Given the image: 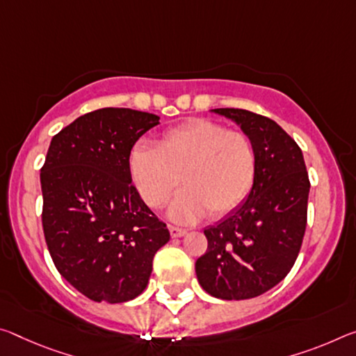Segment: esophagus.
I'll list each match as a JSON object with an SVG mask.
<instances>
[{
  "mask_svg": "<svg viewBox=\"0 0 356 356\" xmlns=\"http://www.w3.org/2000/svg\"><path fill=\"white\" fill-rule=\"evenodd\" d=\"M169 233H171V238H182V236L187 233L184 228H179V227H174V225H169Z\"/></svg>",
  "mask_w": 356,
  "mask_h": 356,
  "instance_id": "34e87169",
  "label": "esophagus"
}]
</instances>
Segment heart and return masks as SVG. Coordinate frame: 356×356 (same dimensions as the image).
I'll return each mask as SVG.
<instances>
[{"instance_id":"obj_1","label":"heart","mask_w":356,"mask_h":356,"mask_svg":"<svg viewBox=\"0 0 356 356\" xmlns=\"http://www.w3.org/2000/svg\"><path fill=\"white\" fill-rule=\"evenodd\" d=\"M257 171L252 139L207 118L180 123L163 133L156 149L136 145L129 155L134 187L149 207L165 206L182 180L185 190L169 207L179 223L236 211L249 198Z\"/></svg>"}]
</instances>
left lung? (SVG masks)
Returning <instances> with one entry per match:
<instances>
[{
  "label": "left lung",
  "instance_id": "left-lung-1",
  "mask_svg": "<svg viewBox=\"0 0 356 356\" xmlns=\"http://www.w3.org/2000/svg\"><path fill=\"white\" fill-rule=\"evenodd\" d=\"M241 125L257 150L255 185L244 204L204 229L196 259L200 285L220 300H250L290 273L307 225L309 176L302 152L270 118L245 109H213Z\"/></svg>",
  "mask_w": 356,
  "mask_h": 356
}]
</instances>
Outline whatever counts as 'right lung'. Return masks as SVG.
Listing matches in <instances>:
<instances>
[{
  "label": "right lung",
  "instance_id": "obj_1",
  "mask_svg": "<svg viewBox=\"0 0 356 356\" xmlns=\"http://www.w3.org/2000/svg\"><path fill=\"white\" fill-rule=\"evenodd\" d=\"M160 117L104 107L56 133L41 168L42 229L58 273L97 302H125L149 284L169 241L131 184L129 155Z\"/></svg>",
  "mask_w": 356,
  "mask_h": 356
}]
</instances>
